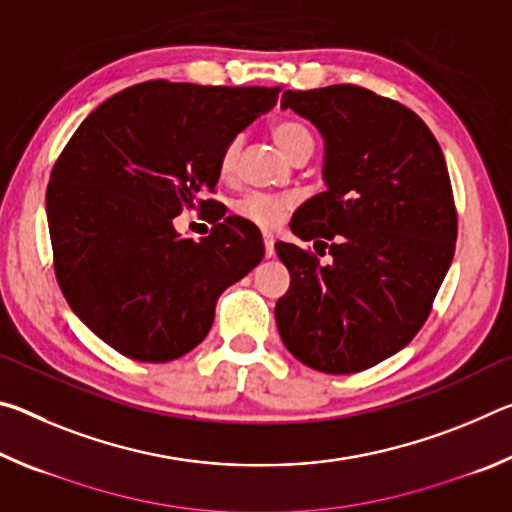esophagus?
<instances>
[{
    "instance_id": "34e87169",
    "label": "esophagus",
    "mask_w": 512,
    "mask_h": 512,
    "mask_svg": "<svg viewBox=\"0 0 512 512\" xmlns=\"http://www.w3.org/2000/svg\"><path fill=\"white\" fill-rule=\"evenodd\" d=\"M264 255L266 257H273L275 255V244H273V237L271 235H264Z\"/></svg>"
}]
</instances>
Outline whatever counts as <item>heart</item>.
<instances>
[{"instance_id":"heart-1","label":"heart","mask_w":512,"mask_h":512,"mask_svg":"<svg viewBox=\"0 0 512 512\" xmlns=\"http://www.w3.org/2000/svg\"><path fill=\"white\" fill-rule=\"evenodd\" d=\"M271 135L275 144L280 146V151L291 158L293 162L296 160H307L314 153V133L307 124H302L298 119H280L275 121L271 126ZM239 153H241V137L235 135L225 142L221 158H219V169L221 176H232L237 169L239 162ZM293 198L291 196H282V194H248L246 198H241L237 203V214L244 216L246 221H250L257 228L262 230H271L275 228L277 223L282 221V216L291 210Z\"/></svg>"}]
</instances>
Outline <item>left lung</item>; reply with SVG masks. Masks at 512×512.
Instances as JSON below:
<instances>
[{
	"mask_svg": "<svg viewBox=\"0 0 512 512\" xmlns=\"http://www.w3.org/2000/svg\"><path fill=\"white\" fill-rule=\"evenodd\" d=\"M287 108L323 133L327 183L291 230L332 259L277 241L291 273L277 329L305 366L352 375L400 352L429 318L456 248L452 183L436 137L400 101L343 83L287 90Z\"/></svg>",
	"mask_w": 512,
	"mask_h": 512,
	"instance_id": "8db88e82",
	"label": "left lung"
}]
</instances>
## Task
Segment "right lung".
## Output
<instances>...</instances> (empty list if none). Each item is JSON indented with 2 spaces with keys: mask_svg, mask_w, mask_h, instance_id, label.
<instances>
[{
  "mask_svg": "<svg viewBox=\"0 0 512 512\" xmlns=\"http://www.w3.org/2000/svg\"><path fill=\"white\" fill-rule=\"evenodd\" d=\"M282 88L146 81L85 117L51 169L54 273L69 307L128 359L162 363L210 332L216 298L262 262V235L225 216L201 241L173 219L214 194L225 142Z\"/></svg>",
  "mask_w": 512,
  "mask_h": 512,
  "instance_id": "1",
  "label": "right lung"
}]
</instances>
